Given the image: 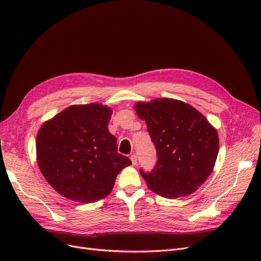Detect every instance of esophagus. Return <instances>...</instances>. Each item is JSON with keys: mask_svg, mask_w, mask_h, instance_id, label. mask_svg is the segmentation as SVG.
I'll use <instances>...</instances> for the list:
<instances>
[{"mask_svg": "<svg viewBox=\"0 0 261 261\" xmlns=\"http://www.w3.org/2000/svg\"><path fill=\"white\" fill-rule=\"evenodd\" d=\"M130 159H131V162L133 165H136V164H138V156H136V154H132L130 156Z\"/></svg>", "mask_w": 261, "mask_h": 261, "instance_id": "esophagus-1", "label": "esophagus"}]
</instances>
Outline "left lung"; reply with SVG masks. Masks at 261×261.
I'll return each mask as SVG.
<instances>
[{"instance_id": "left-lung-1", "label": "left lung", "mask_w": 261, "mask_h": 261, "mask_svg": "<svg viewBox=\"0 0 261 261\" xmlns=\"http://www.w3.org/2000/svg\"><path fill=\"white\" fill-rule=\"evenodd\" d=\"M146 121L158 162L142 176L149 189L167 199L195 193L211 175L219 151L217 130L197 109L181 100L156 98L134 107Z\"/></svg>"}]
</instances>
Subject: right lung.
I'll return each mask as SVG.
<instances>
[{
  "instance_id": "right-lung-1",
  "label": "right lung",
  "mask_w": 261,
  "mask_h": 261,
  "mask_svg": "<svg viewBox=\"0 0 261 261\" xmlns=\"http://www.w3.org/2000/svg\"><path fill=\"white\" fill-rule=\"evenodd\" d=\"M111 115L112 109L101 103L74 105L39 129L38 166L62 197L81 203L101 200L132 164L117 152L116 138L108 129Z\"/></svg>"
}]
</instances>
